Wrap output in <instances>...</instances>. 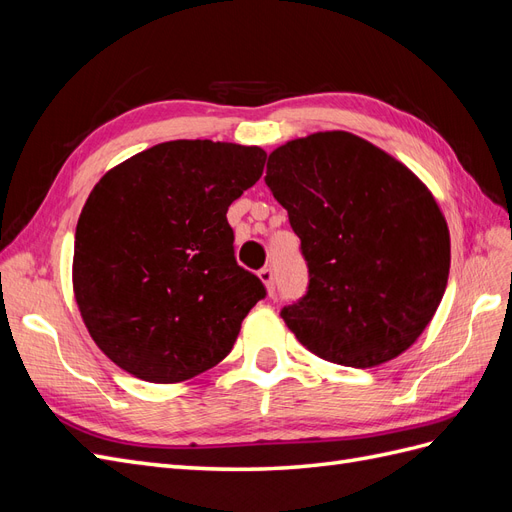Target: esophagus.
<instances>
[{
  "instance_id": "1",
  "label": "esophagus",
  "mask_w": 512,
  "mask_h": 512,
  "mask_svg": "<svg viewBox=\"0 0 512 512\" xmlns=\"http://www.w3.org/2000/svg\"><path fill=\"white\" fill-rule=\"evenodd\" d=\"M258 277L262 280V284L267 286L269 294H273V292H275V271H273L271 267H262V269L258 271Z\"/></svg>"
}]
</instances>
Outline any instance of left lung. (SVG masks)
Here are the masks:
<instances>
[{"label":"left lung","instance_id":"left-lung-1","mask_svg":"<svg viewBox=\"0 0 512 512\" xmlns=\"http://www.w3.org/2000/svg\"><path fill=\"white\" fill-rule=\"evenodd\" d=\"M265 183L301 239L307 290L282 307L320 359L376 367L408 350L442 301L451 237L414 173L350 132L277 147Z\"/></svg>","mask_w":512,"mask_h":512}]
</instances>
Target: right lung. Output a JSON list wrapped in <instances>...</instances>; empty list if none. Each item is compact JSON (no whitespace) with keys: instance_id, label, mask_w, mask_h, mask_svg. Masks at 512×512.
<instances>
[{"instance_id":"right-lung-1","label":"right lung","mask_w":512,"mask_h":512,"mask_svg":"<svg viewBox=\"0 0 512 512\" xmlns=\"http://www.w3.org/2000/svg\"><path fill=\"white\" fill-rule=\"evenodd\" d=\"M267 153L170 141L115 166L74 235V297L98 348L132 376L181 382L218 365L267 297L235 258L226 211Z\"/></svg>"}]
</instances>
